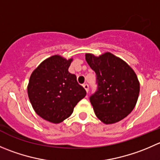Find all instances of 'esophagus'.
<instances>
[{
    "mask_svg": "<svg viewBox=\"0 0 160 160\" xmlns=\"http://www.w3.org/2000/svg\"><path fill=\"white\" fill-rule=\"evenodd\" d=\"M83 87L84 88V89L86 90L87 92H88V91H89V85H88V83H84V84L83 85Z\"/></svg>",
    "mask_w": 160,
    "mask_h": 160,
    "instance_id": "1",
    "label": "esophagus"
}]
</instances>
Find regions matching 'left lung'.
<instances>
[{"label":"left lung","instance_id":"left-lung-1","mask_svg":"<svg viewBox=\"0 0 160 160\" xmlns=\"http://www.w3.org/2000/svg\"><path fill=\"white\" fill-rule=\"evenodd\" d=\"M96 73L98 89L90 97L96 116L105 124L117 123L132 112L137 103L140 83L132 68L110 52L96 57L85 55Z\"/></svg>","mask_w":160,"mask_h":160}]
</instances>
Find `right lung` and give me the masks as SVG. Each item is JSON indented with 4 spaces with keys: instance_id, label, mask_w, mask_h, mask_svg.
<instances>
[{
    "instance_id": "1",
    "label": "right lung",
    "mask_w": 160,
    "mask_h": 160,
    "mask_svg": "<svg viewBox=\"0 0 160 160\" xmlns=\"http://www.w3.org/2000/svg\"><path fill=\"white\" fill-rule=\"evenodd\" d=\"M72 61L53 55L39 65L29 78L28 96L34 111L53 123L69 117L74 107L86 96L76 75L69 72Z\"/></svg>"
}]
</instances>
